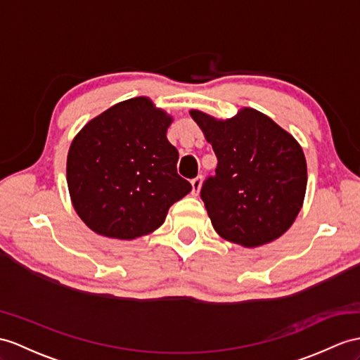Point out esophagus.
<instances>
[{"label": "esophagus", "mask_w": 360, "mask_h": 360, "mask_svg": "<svg viewBox=\"0 0 360 360\" xmlns=\"http://www.w3.org/2000/svg\"><path fill=\"white\" fill-rule=\"evenodd\" d=\"M192 194L194 195H197L198 194V191H200V188H201V183H203V177H201V175H198V177H195V179H192Z\"/></svg>", "instance_id": "esophagus-1"}]
</instances>
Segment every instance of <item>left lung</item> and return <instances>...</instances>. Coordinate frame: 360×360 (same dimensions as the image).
I'll return each instance as SVG.
<instances>
[{
	"label": "left lung",
	"instance_id": "8db88e82",
	"mask_svg": "<svg viewBox=\"0 0 360 360\" xmlns=\"http://www.w3.org/2000/svg\"><path fill=\"white\" fill-rule=\"evenodd\" d=\"M217 155L200 197L217 233L246 248L281 236L302 207L307 163L296 140L264 114L244 108L217 120L191 111Z\"/></svg>",
	"mask_w": 360,
	"mask_h": 360
}]
</instances>
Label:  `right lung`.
Masks as SVG:
<instances>
[{"label": "right lung", "mask_w": 360, "mask_h": 360, "mask_svg": "<svg viewBox=\"0 0 360 360\" xmlns=\"http://www.w3.org/2000/svg\"><path fill=\"white\" fill-rule=\"evenodd\" d=\"M171 117L150 99L120 102L79 133L67 157V183L82 221L99 235L133 240L155 231L192 185L177 174L166 139Z\"/></svg>", "instance_id": "1"}]
</instances>
